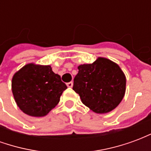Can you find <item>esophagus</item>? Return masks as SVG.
<instances>
[{"mask_svg":"<svg viewBox=\"0 0 151 151\" xmlns=\"http://www.w3.org/2000/svg\"><path fill=\"white\" fill-rule=\"evenodd\" d=\"M66 85H67V86H68V87H72L73 85V83L72 82H68Z\"/></svg>","mask_w":151,"mask_h":151,"instance_id":"esophagus-1","label":"esophagus"}]
</instances>
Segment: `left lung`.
<instances>
[{
  "mask_svg": "<svg viewBox=\"0 0 151 151\" xmlns=\"http://www.w3.org/2000/svg\"><path fill=\"white\" fill-rule=\"evenodd\" d=\"M73 90L82 104L95 113H108L120 104L125 94L126 78L120 66L99 57L92 64L78 67Z\"/></svg>",
  "mask_w": 151,
  "mask_h": 151,
  "instance_id": "left-lung-1",
  "label": "left lung"
}]
</instances>
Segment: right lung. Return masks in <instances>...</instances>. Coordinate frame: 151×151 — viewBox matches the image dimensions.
<instances>
[{
  "instance_id": "right-lung-1",
  "label": "right lung",
  "mask_w": 151,
  "mask_h": 151,
  "mask_svg": "<svg viewBox=\"0 0 151 151\" xmlns=\"http://www.w3.org/2000/svg\"><path fill=\"white\" fill-rule=\"evenodd\" d=\"M66 89L60 76L53 72L50 65L27 64L12 78L15 102L22 111L31 116H46L58 104Z\"/></svg>"
}]
</instances>
